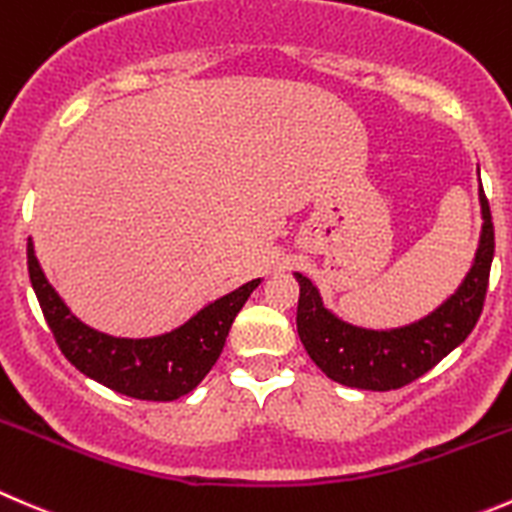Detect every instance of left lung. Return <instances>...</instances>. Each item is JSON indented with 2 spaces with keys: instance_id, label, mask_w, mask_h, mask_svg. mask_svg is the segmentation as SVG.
Returning a JSON list of instances; mask_svg holds the SVG:
<instances>
[{
  "instance_id": "1",
  "label": "left lung",
  "mask_w": 512,
  "mask_h": 512,
  "mask_svg": "<svg viewBox=\"0 0 512 512\" xmlns=\"http://www.w3.org/2000/svg\"><path fill=\"white\" fill-rule=\"evenodd\" d=\"M478 197L483 230L473 265L458 290L423 320L393 330H367L352 325L327 310L320 290L305 275L295 272V280L300 282L297 335L312 362L330 380L357 390H398L425 375L460 342H465L483 312L495 252L493 217L483 187Z\"/></svg>"
}]
</instances>
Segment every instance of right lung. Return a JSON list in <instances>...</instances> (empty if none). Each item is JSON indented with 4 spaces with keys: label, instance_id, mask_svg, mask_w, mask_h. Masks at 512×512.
<instances>
[{
    "label": "right lung",
    "instance_id": "add662e5",
    "mask_svg": "<svg viewBox=\"0 0 512 512\" xmlns=\"http://www.w3.org/2000/svg\"><path fill=\"white\" fill-rule=\"evenodd\" d=\"M27 265L34 295L69 362L104 388L137 400L170 403L192 393L212 370L225 347L232 320L262 280H250L230 295L210 302L185 325L155 337H114L84 325L49 285L34 242H27Z\"/></svg>",
    "mask_w": 512,
    "mask_h": 512
}]
</instances>
